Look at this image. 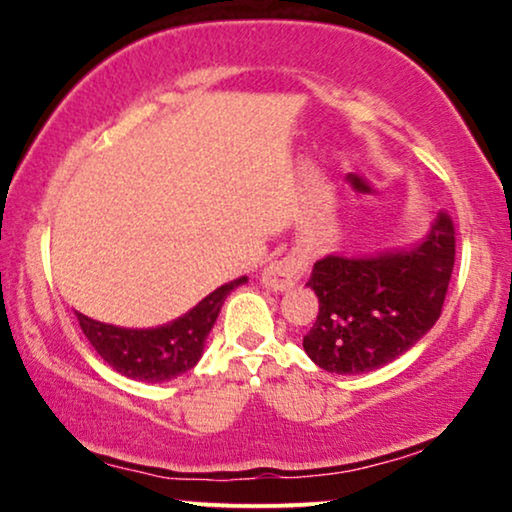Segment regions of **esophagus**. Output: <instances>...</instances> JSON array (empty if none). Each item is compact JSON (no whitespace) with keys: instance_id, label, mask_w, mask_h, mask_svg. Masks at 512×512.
I'll return each instance as SVG.
<instances>
[{"instance_id":"obj_1","label":"esophagus","mask_w":512,"mask_h":512,"mask_svg":"<svg viewBox=\"0 0 512 512\" xmlns=\"http://www.w3.org/2000/svg\"><path fill=\"white\" fill-rule=\"evenodd\" d=\"M307 268V258L300 254V251H293V254L284 256L282 261L270 263L268 268L263 270L261 282L265 289L270 291H289L298 284V279L303 277Z\"/></svg>"}]
</instances>
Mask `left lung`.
I'll return each instance as SVG.
<instances>
[{
  "label": "left lung",
  "mask_w": 512,
  "mask_h": 512,
  "mask_svg": "<svg viewBox=\"0 0 512 512\" xmlns=\"http://www.w3.org/2000/svg\"><path fill=\"white\" fill-rule=\"evenodd\" d=\"M454 268V226L445 212L422 242L375 256L328 254L307 286L319 312L303 347L319 368L368 373L415 347L443 312Z\"/></svg>",
  "instance_id": "8db88e82"
}]
</instances>
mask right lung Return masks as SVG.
<instances>
[{
	"label": "right lung",
	"instance_id": "right-lung-1",
	"mask_svg": "<svg viewBox=\"0 0 512 512\" xmlns=\"http://www.w3.org/2000/svg\"><path fill=\"white\" fill-rule=\"evenodd\" d=\"M247 277L219 286L202 298L184 317L158 328H121L102 324L76 312L79 326L95 352L109 363L116 373L139 382H165L200 361L205 340L219 317L223 300Z\"/></svg>",
	"mask_w": 512,
	"mask_h": 512
}]
</instances>
